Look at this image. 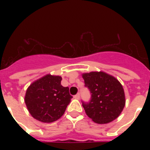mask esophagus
I'll return each mask as SVG.
<instances>
[{
	"label": "esophagus",
	"instance_id": "obj_1",
	"mask_svg": "<svg viewBox=\"0 0 150 150\" xmlns=\"http://www.w3.org/2000/svg\"><path fill=\"white\" fill-rule=\"evenodd\" d=\"M74 98L77 99V100H79V99H80V94L77 93L76 95H75V96H74Z\"/></svg>",
	"mask_w": 150,
	"mask_h": 150
}]
</instances>
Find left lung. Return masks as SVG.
Segmentation results:
<instances>
[{"label":"left lung","mask_w":150,"mask_h":150,"mask_svg":"<svg viewBox=\"0 0 150 150\" xmlns=\"http://www.w3.org/2000/svg\"><path fill=\"white\" fill-rule=\"evenodd\" d=\"M85 86L91 93L89 102H82L86 114L95 123L107 124L121 114L125 105L123 86L114 76L103 71L82 74Z\"/></svg>","instance_id":"1"}]
</instances>
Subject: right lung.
<instances>
[{
	"instance_id": "add662e5",
	"label": "right lung",
	"mask_w": 150,
	"mask_h": 150,
	"mask_svg": "<svg viewBox=\"0 0 150 150\" xmlns=\"http://www.w3.org/2000/svg\"><path fill=\"white\" fill-rule=\"evenodd\" d=\"M62 78L47 75L33 82L27 89L25 103L32 116L43 123L58 120L72 96L69 88L61 86Z\"/></svg>"
}]
</instances>
